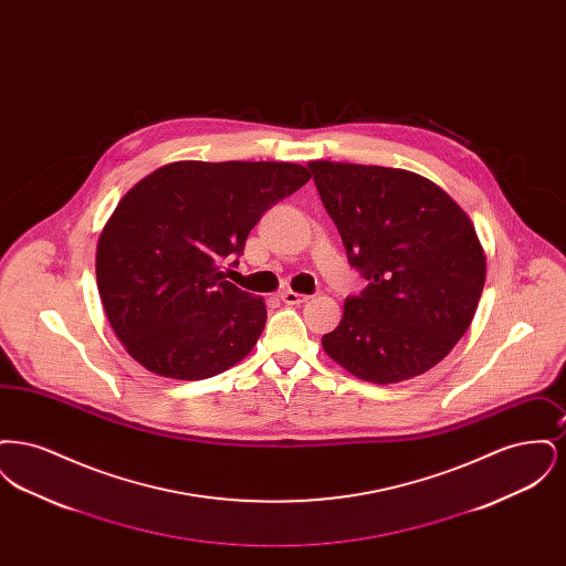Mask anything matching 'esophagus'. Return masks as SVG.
<instances>
[{
  "label": "esophagus",
  "mask_w": 566,
  "mask_h": 566,
  "mask_svg": "<svg viewBox=\"0 0 566 566\" xmlns=\"http://www.w3.org/2000/svg\"><path fill=\"white\" fill-rule=\"evenodd\" d=\"M280 298L284 301V303H289V305H301V303H307V298L310 295H301V293H295V291H284Z\"/></svg>",
  "instance_id": "esophagus-1"
}]
</instances>
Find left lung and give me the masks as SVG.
Here are the masks:
<instances>
[{
  "mask_svg": "<svg viewBox=\"0 0 566 566\" xmlns=\"http://www.w3.org/2000/svg\"><path fill=\"white\" fill-rule=\"evenodd\" d=\"M324 210L367 280L323 348L352 376L397 384L429 371L467 333L484 291V248L471 218L434 182L405 169L307 163Z\"/></svg>",
  "mask_w": 566,
  "mask_h": 566,
  "instance_id": "1",
  "label": "left lung"
}]
</instances>
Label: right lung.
<instances>
[{"label":"right lung","instance_id":"add662e5","mask_svg":"<svg viewBox=\"0 0 566 566\" xmlns=\"http://www.w3.org/2000/svg\"><path fill=\"white\" fill-rule=\"evenodd\" d=\"M310 178L296 163L178 161L118 201L97 242V289L142 367L206 379L254 348L265 303L224 280L222 263L242 256L261 216Z\"/></svg>","mask_w":566,"mask_h":566}]
</instances>
